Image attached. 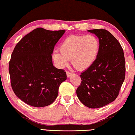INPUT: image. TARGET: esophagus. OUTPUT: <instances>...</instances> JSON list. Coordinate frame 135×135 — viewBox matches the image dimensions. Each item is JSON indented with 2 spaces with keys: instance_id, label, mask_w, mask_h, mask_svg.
<instances>
[{
  "instance_id": "obj_1",
  "label": "esophagus",
  "mask_w": 135,
  "mask_h": 135,
  "mask_svg": "<svg viewBox=\"0 0 135 135\" xmlns=\"http://www.w3.org/2000/svg\"><path fill=\"white\" fill-rule=\"evenodd\" d=\"M66 74H67L68 78H69V77H71L73 74V73L69 72V71H66Z\"/></svg>"
}]
</instances>
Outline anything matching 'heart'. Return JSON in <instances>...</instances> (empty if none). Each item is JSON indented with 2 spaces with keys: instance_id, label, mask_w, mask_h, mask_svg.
<instances>
[{
  "instance_id": "1",
  "label": "heart",
  "mask_w": 135,
  "mask_h": 135,
  "mask_svg": "<svg viewBox=\"0 0 135 135\" xmlns=\"http://www.w3.org/2000/svg\"><path fill=\"white\" fill-rule=\"evenodd\" d=\"M99 49V40L95 36L71 35L61 42L60 50H54L52 59L61 68L66 67L71 59L76 69L84 70L95 61Z\"/></svg>"
}]
</instances>
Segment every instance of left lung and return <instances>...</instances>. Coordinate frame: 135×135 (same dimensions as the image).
Returning a JSON list of instances; mask_svg holds the SVG:
<instances>
[{
    "label": "left lung",
    "instance_id": "8db88e82",
    "mask_svg": "<svg viewBox=\"0 0 135 135\" xmlns=\"http://www.w3.org/2000/svg\"><path fill=\"white\" fill-rule=\"evenodd\" d=\"M99 38L96 60L80 74L81 83L76 94L86 107L97 109L114 101L125 78L124 55L118 40L104 29L88 30Z\"/></svg>",
    "mask_w": 135,
    "mask_h": 135
}]
</instances>
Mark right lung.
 <instances>
[{
  "label": "right lung",
  "instance_id": "obj_1",
  "mask_svg": "<svg viewBox=\"0 0 135 135\" xmlns=\"http://www.w3.org/2000/svg\"><path fill=\"white\" fill-rule=\"evenodd\" d=\"M65 30L38 28L17 44L9 61L11 84L14 93L28 105H49L58 95L60 85L67 79L63 69L55 68L52 54Z\"/></svg>",
  "mask_w": 135,
  "mask_h": 135
}]
</instances>
